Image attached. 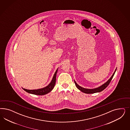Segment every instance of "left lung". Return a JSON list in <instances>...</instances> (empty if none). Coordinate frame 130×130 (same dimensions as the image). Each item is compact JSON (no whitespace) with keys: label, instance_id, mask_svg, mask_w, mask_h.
Returning a JSON list of instances; mask_svg holds the SVG:
<instances>
[{"label":"left lung","instance_id":"8db88e82","mask_svg":"<svg viewBox=\"0 0 130 130\" xmlns=\"http://www.w3.org/2000/svg\"><path fill=\"white\" fill-rule=\"evenodd\" d=\"M116 70H117V68H116L115 70L114 71V73H113V74L112 75V76L110 77V78L109 79L106 83H104V84H103L101 86L98 87L93 88V89H86V88H83L82 87L80 86L77 83L75 82V80H74L75 85H76V87L79 89V91H82L83 92H84L85 93L92 94V93H97V92H100L102 91L103 90H104L109 85V84L110 83V81L111 80V79H112L113 76H114V74H115V72L116 71Z\"/></svg>","mask_w":130,"mask_h":130}]
</instances>
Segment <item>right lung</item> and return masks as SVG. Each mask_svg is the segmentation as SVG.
I'll use <instances>...</instances> for the list:
<instances>
[{"label": "right lung", "mask_w": 130, "mask_h": 130, "mask_svg": "<svg viewBox=\"0 0 130 130\" xmlns=\"http://www.w3.org/2000/svg\"><path fill=\"white\" fill-rule=\"evenodd\" d=\"M58 71V68L57 69V70L55 71V73L53 75V77L51 80V83L47 85V86L41 89H39L37 90H28L26 89H24L22 88L24 91L30 94H32L37 95H43L46 94L50 92H51L54 88L55 86V83H56V75Z\"/></svg>", "instance_id": "right-lung-1"}]
</instances>
